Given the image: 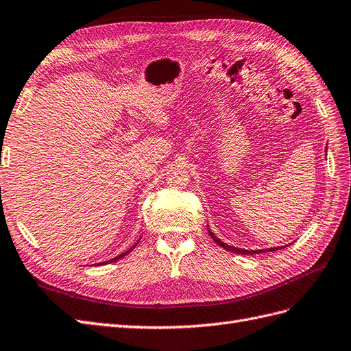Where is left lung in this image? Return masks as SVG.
I'll return each instance as SVG.
<instances>
[{
  "label": "left lung",
  "mask_w": 351,
  "mask_h": 351,
  "mask_svg": "<svg viewBox=\"0 0 351 351\" xmlns=\"http://www.w3.org/2000/svg\"><path fill=\"white\" fill-rule=\"evenodd\" d=\"M207 228H208V226H207ZM208 234H210V237H212V239H213V241H215L217 245H220L222 248L228 250V252L238 253V254H257V253H267V252H275V250L282 248V247H275V248H266V250H252V252H248V250H244V248H237V247H232V245H228V244L222 243V241H220L219 238H216V237L213 235V232L210 231V229H208Z\"/></svg>",
  "instance_id": "obj_1"
}]
</instances>
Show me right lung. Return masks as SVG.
Masks as SVG:
<instances>
[{"mask_svg":"<svg viewBox=\"0 0 351 351\" xmlns=\"http://www.w3.org/2000/svg\"><path fill=\"white\" fill-rule=\"evenodd\" d=\"M138 243H139V239H138ZM138 243H136V244H138ZM136 244H135L134 247H131V248H129V250H128V252H125V253H122V254H119L117 257H114V258H112V260H107V262H104V263H99V265H107V263H112V262H116V260H119V258H122V257H125L126 254H129V253H131V252H132V250H134V248L136 247Z\"/></svg>","mask_w":351,"mask_h":351,"instance_id":"add662e5","label":"right lung"}]
</instances>
